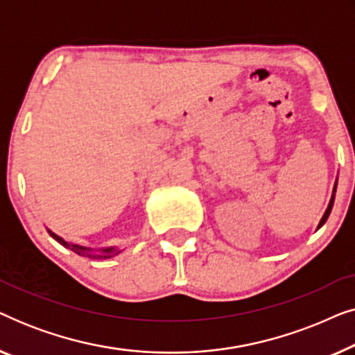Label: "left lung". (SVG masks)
<instances>
[{
	"label": "left lung",
	"instance_id": "1",
	"mask_svg": "<svg viewBox=\"0 0 355 355\" xmlns=\"http://www.w3.org/2000/svg\"><path fill=\"white\" fill-rule=\"evenodd\" d=\"M336 187H338V178H336V182H334V187H333V193H331V198H329V203H328V208H327V211L323 213V216H322V220H320V223H318V227L317 230H320V227H322L324 223H327V220H328V216H329V213H331V210H333V203H334V197H336Z\"/></svg>",
	"mask_w": 355,
	"mask_h": 355
}]
</instances>
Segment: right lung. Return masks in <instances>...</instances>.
Masks as SVG:
<instances>
[{
	"instance_id": "add662e5",
	"label": "right lung",
	"mask_w": 355,
	"mask_h": 355,
	"mask_svg": "<svg viewBox=\"0 0 355 355\" xmlns=\"http://www.w3.org/2000/svg\"><path fill=\"white\" fill-rule=\"evenodd\" d=\"M48 234H50L53 239L56 242H60L62 247H66V249H71L72 252H76L77 255H82V257H89V259H95V260H103V259H111V257H116L118 254L123 252V249H119V247L116 245H111V247H100V249H92V247H85V245H79V244H72V242H67L62 239L61 236H58L56 232H53L51 230H48Z\"/></svg>"
}]
</instances>
